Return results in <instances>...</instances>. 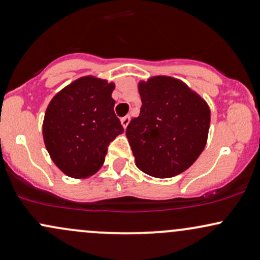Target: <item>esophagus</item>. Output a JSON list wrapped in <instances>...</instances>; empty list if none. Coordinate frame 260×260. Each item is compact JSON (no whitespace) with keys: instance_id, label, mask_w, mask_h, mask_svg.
Returning <instances> with one entry per match:
<instances>
[{"instance_id":"1","label":"esophagus","mask_w":260,"mask_h":260,"mask_svg":"<svg viewBox=\"0 0 260 260\" xmlns=\"http://www.w3.org/2000/svg\"><path fill=\"white\" fill-rule=\"evenodd\" d=\"M129 121H131L129 116H126V117H123V118H122V120H121V123H122V126H123L124 129H126V128H127L128 123H129Z\"/></svg>"}]
</instances>
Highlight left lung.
<instances>
[{"instance_id":"1","label":"left lung","mask_w":260,"mask_h":260,"mask_svg":"<svg viewBox=\"0 0 260 260\" xmlns=\"http://www.w3.org/2000/svg\"><path fill=\"white\" fill-rule=\"evenodd\" d=\"M142 107L126 136L136 165L147 175L170 178L198 159L207 144L210 109L180 79L156 76L139 82Z\"/></svg>"}]
</instances>
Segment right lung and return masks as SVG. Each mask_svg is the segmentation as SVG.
Returning <instances> with one entry per match:
<instances>
[{
	"mask_svg": "<svg viewBox=\"0 0 260 260\" xmlns=\"http://www.w3.org/2000/svg\"><path fill=\"white\" fill-rule=\"evenodd\" d=\"M113 83L85 76L58 91L45 112L43 137L55 165L73 178L90 177L105 161L107 147L123 133L116 117Z\"/></svg>",
	"mask_w": 260,
	"mask_h": 260,
	"instance_id": "obj_1",
	"label": "right lung"
}]
</instances>
